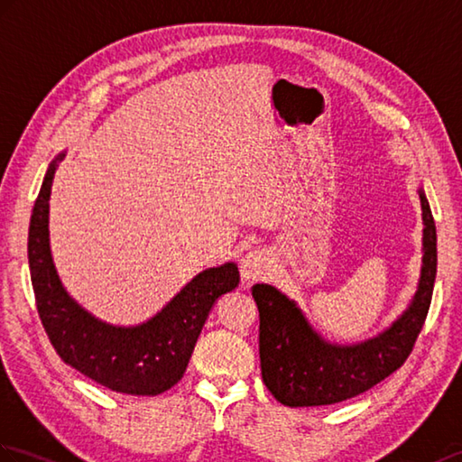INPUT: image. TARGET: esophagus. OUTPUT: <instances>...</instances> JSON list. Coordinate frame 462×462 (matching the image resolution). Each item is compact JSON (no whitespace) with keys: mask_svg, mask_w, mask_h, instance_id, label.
<instances>
[{"mask_svg":"<svg viewBox=\"0 0 462 462\" xmlns=\"http://www.w3.org/2000/svg\"><path fill=\"white\" fill-rule=\"evenodd\" d=\"M270 267H272L270 254L260 248L245 252L240 262V272L245 282L260 280V277H263L267 272H270Z\"/></svg>","mask_w":462,"mask_h":462,"instance_id":"obj_1","label":"esophagus"}]
</instances>
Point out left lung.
<instances>
[{"instance_id":"obj_1","label":"left lung","mask_w":462,"mask_h":462,"mask_svg":"<svg viewBox=\"0 0 462 462\" xmlns=\"http://www.w3.org/2000/svg\"><path fill=\"white\" fill-rule=\"evenodd\" d=\"M420 199L425 224L420 289L410 309L376 338L354 346L330 345L275 287H252L260 310L262 378L277 402L289 407L332 405L368 392L403 366L425 325L437 275L435 220L423 190Z\"/></svg>"}]
</instances>
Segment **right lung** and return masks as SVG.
Wrapping results in <instances>:
<instances>
[{
    "label": "right lung",
    "instance_id": "add662e5",
    "mask_svg": "<svg viewBox=\"0 0 462 462\" xmlns=\"http://www.w3.org/2000/svg\"><path fill=\"white\" fill-rule=\"evenodd\" d=\"M62 159V155L59 157ZM57 163L42 180L29 224V270L51 345L84 376L112 392L163 393L182 378L212 305L240 283L236 263L199 273L161 313L139 327H112L64 291L49 248V197Z\"/></svg>",
    "mask_w": 462,
    "mask_h": 462
}]
</instances>
